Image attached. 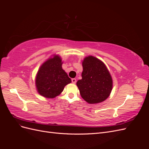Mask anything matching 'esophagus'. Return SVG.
Instances as JSON below:
<instances>
[{"label": "esophagus", "mask_w": 149, "mask_h": 149, "mask_svg": "<svg viewBox=\"0 0 149 149\" xmlns=\"http://www.w3.org/2000/svg\"><path fill=\"white\" fill-rule=\"evenodd\" d=\"M71 81H72V83H73V84H75L76 83V79L73 78V79H71Z\"/></svg>", "instance_id": "esophagus-1"}]
</instances>
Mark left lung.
<instances>
[{"label":"left lung","mask_w":149,"mask_h":149,"mask_svg":"<svg viewBox=\"0 0 149 149\" xmlns=\"http://www.w3.org/2000/svg\"><path fill=\"white\" fill-rule=\"evenodd\" d=\"M82 79L76 85L81 96L89 104L104 101L113 86L112 76L106 65L98 58L89 55L82 61Z\"/></svg>","instance_id":"8db88e82"}]
</instances>
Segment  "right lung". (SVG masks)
Masks as SVG:
<instances>
[{
  "label": "right lung",
  "mask_w": 149,
  "mask_h": 149,
  "mask_svg": "<svg viewBox=\"0 0 149 149\" xmlns=\"http://www.w3.org/2000/svg\"><path fill=\"white\" fill-rule=\"evenodd\" d=\"M60 55L49 58L40 66L35 77V86L40 95L55 98L62 93L66 85L71 82L65 70Z\"/></svg>",
  "instance_id": "1"
}]
</instances>
